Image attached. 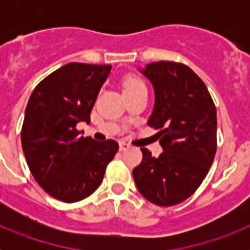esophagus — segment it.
<instances>
[{"label":"esophagus","mask_w":250,"mask_h":250,"mask_svg":"<svg viewBox=\"0 0 250 250\" xmlns=\"http://www.w3.org/2000/svg\"><path fill=\"white\" fill-rule=\"evenodd\" d=\"M127 147H129V144H126L125 141H120V143H119V149H120L121 151H124V150H126Z\"/></svg>","instance_id":"obj_1"}]
</instances>
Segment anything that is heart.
I'll return each mask as SVG.
<instances>
[{
	"instance_id": "obj_1",
	"label": "heart",
	"mask_w": 250,
	"mask_h": 250,
	"mask_svg": "<svg viewBox=\"0 0 250 250\" xmlns=\"http://www.w3.org/2000/svg\"><path fill=\"white\" fill-rule=\"evenodd\" d=\"M140 85H143V83H141L140 80H138V79H127V80H125V83H124L123 85V91L124 90L134 89V87Z\"/></svg>"
}]
</instances>
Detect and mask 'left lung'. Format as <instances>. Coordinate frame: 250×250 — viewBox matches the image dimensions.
<instances>
[{
    "label": "left lung",
    "mask_w": 250,
    "mask_h": 250,
    "mask_svg": "<svg viewBox=\"0 0 250 250\" xmlns=\"http://www.w3.org/2000/svg\"><path fill=\"white\" fill-rule=\"evenodd\" d=\"M151 83L154 109L147 125L155 129L163 152L141 147L143 161L132 170L140 194L150 203L171 207L202 184L216 151V110L207 86L190 67L159 61L139 67Z\"/></svg>",
    "instance_id": "left-lung-1"
}]
</instances>
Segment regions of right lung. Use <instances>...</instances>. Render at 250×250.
I'll list each match as a JSON object with an SVG mask.
<instances>
[{"instance_id": "add662e5", "label": "right lung", "mask_w": 250, "mask_h": 250, "mask_svg": "<svg viewBox=\"0 0 250 250\" xmlns=\"http://www.w3.org/2000/svg\"><path fill=\"white\" fill-rule=\"evenodd\" d=\"M110 71V65L67 63L31 94L22 149L35 180L55 199L75 203L91 195L118 152L115 140H94L76 129L79 123L90 124V112Z\"/></svg>"}]
</instances>
